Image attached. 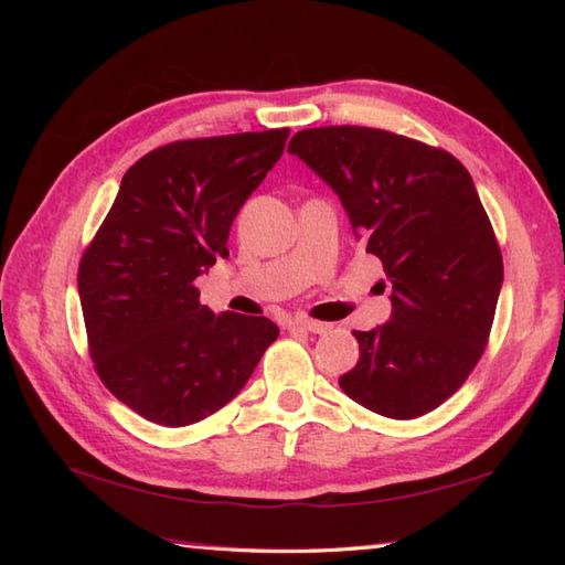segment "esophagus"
<instances>
[{"mask_svg":"<svg viewBox=\"0 0 565 565\" xmlns=\"http://www.w3.org/2000/svg\"><path fill=\"white\" fill-rule=\"evenodd\" d=\"M294 326L303 328V330L313 332V334H326V332H330V330H332L330 322H320V320H310V318H298V320L294 322Z\"/></svg>","mask_w":565,"mask_h":565,"instance_id":"esophagus-1","label":"esophagus"}]
</instances>
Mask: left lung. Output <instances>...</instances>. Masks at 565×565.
<instances>
[{"mask_svg": "<svg viewBox=\"0 0 565 565\" xmlns=\"http://www.w3.org/2000/svg\"><path fill=\"white\" fill-rule=\"evenodd\" d=\"M289 152L338 194L393 284L388 322L354 332L359 362L340 388L383 417L435 411L481 359L502 289L471 174L449 152L362 126L298 130Z\"/></svg>", "mask_w": 565, "mask_h": 565, "instance_id": "8db88e82", "label": "left lung"}]
</instances>
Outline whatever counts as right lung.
Masks as SVG:
<instances>
[{"label": "right lung", "mask_w": 565, "mask_h": 565, "mask_svg": "<svg viewBox=\"0 0 565 565\" xmlns=\"http://www.w3.org/2000/svg\"><path fill=\"white\" fill-rule=\"evenodd\" d=\"M289 128L179 140L140 158L84 252L77 291L99 379L150 423L194 425L243 391L279 328L215 316L194 279L227 257L237 211Z\"/></svg>", "instance_id": "add662e5"}]
</instances>
